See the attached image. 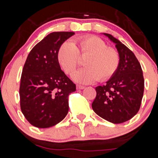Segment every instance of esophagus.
Wrapping results in <instances>:
<instances>
[{"mask_svg": "<svg viewBox=\"0 0 158 158\" xmlns=\"http://www.w3.org/2000/svg\"><path fill=\"white\" fill-rule=\"evenodd\" d=\"M84 86L83 85H76V89L80 90V89H84Z\"/></svg>", "mask_w": 158, "mask_h": 158, "instance_id": "34e87169", "label": "esophagus"}]
</instances>
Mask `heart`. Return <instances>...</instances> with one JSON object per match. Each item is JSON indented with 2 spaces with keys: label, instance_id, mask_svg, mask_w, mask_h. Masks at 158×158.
<instances>
[{
  "label": "heart",
  "instance_id": "heart-1",
  "mask_svg": "<svg viewBox=\"0 0 158 158\" xmlns=\"http://www.w3.org/2000/svg\"><path fill=\"white\" fill-rule=\"evenodd\" d=\"M85 67L76 72L73 79L79 83L105 82L117 73L120 56L117 49L109 47L101 38L85 35L75 39L74 43L65 41L57 50V61L66 75L73 74L80 64V57H85Z\"/></svg>",
  "mask_w": 158,
  "mask_h": 158
}]
</instances>
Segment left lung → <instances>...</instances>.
Wrapping results in <instances>:
<instances>
[{
  "mask_svg": "<svg viewBox=\"0 0 158 158\" xmlns=\"http://www.w3.org/2000/svg\"><path fill=\"white\" fill-rule=\"evenodd\" d=\"M120 56L117 73L106 85L95 88L92 109L99 117L113 123H122L134 117L141 107L144 77L139 60L131 50L111 35L104 33Z\"/></svg>",
  "mask_w": 158,
  "mask_h": 158,
  "instance_id": "obj_1",
  "label": "left lung"
}]
</instances>
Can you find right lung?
Returning <instances> with one entry per match:
<instances>
[{
    "label": "right lung",
    "instance_id": "obj_1",
    "mask_svg": "<svg viewBox=\"0 0 158 158\" xmlns=\"http://www.w3.org/2000/svg\"><path fill=\"white\" fill-rule=\"evenodd\" d=\"M73 35L72 31L50 33L28 55L21 75L19 98L23 115L34 127H51L67 114L69 95L76 91V85L61 70L57 53Z\"/></svg>",
    "mask_w": 158,
    "mask_h": 158
}]
</instances>
